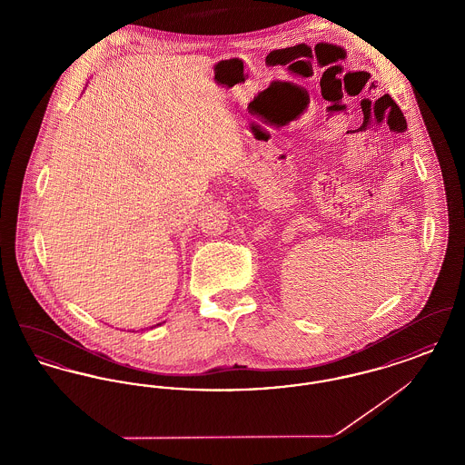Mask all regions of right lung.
Masks as SVG:
<instances>
[{
    "label": "right lung",
    "instance_id": "add662e5",
    "mask_svg": "<svg viewBox=\"0 0 465 465\" xmlns=\"http://www.w3.org/2000/svg\"><path fill=\"white\" fill-rule=\"evenodd\" d=\"M156 326H160V324H156Z\"/></svg>",
    "mask_w": 465,
    "mask_h": 465
}]
</instances>
